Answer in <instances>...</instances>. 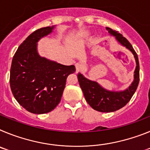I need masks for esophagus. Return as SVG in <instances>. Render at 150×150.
<instances>
[{
    "mask_svg": "<svg viewBox=\"0 0 150 150\" xmlns=\"http://www.w3.org/2000/svg\"><path fill=\"white\" fill-rule=\"evenodd\" d=\"M75 67H76V72L78 73L79 71H81L83 69V65L80 63H76L75 64Z\"/></svg>",
    "mask_w": 150,
    "mask_h": 150,
    "instance_id": "1",
    "label": "esophagus"
}]
</instances>
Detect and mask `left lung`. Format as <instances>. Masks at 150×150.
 <instances>
[{"instance_id": "8db88e82", "label": "left lung", "mask_w": 150, "mask_h": 150, "mask_svg": "<svg viewBox=\"0 0 150 150\" xmlns=\"http://www.w3.org/2000/svg\"><path fill=\"white\" fill-rule=\"evenodd\" d=\"M106 29L111 35L114 36L116 40L122 46L129 50L134 55L136 62L134 81L131 86L124 91H115L105 89L97 82L87 79L80 73L78 74L77 77L87 103L95 110L102 112H110L121 109L131 100L138 86L140 66L137 53L128 40L116 30H113L110 28H106Z\"/></svg>"}]
</instances>
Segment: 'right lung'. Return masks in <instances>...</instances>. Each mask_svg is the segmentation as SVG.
<instances>
[{
  "mask_svg": "<svg viewBox=\"0 0 150 150\" xmlns=\"http://www.w3.org/2000/svg\"><path fill=\"white\" fill-rule=\"evenodd\" d=\"M54 28H42L30 34L12 61L10 84L13 96L26 110L35 114L55 109L61 101L67 76L76 71L74 65H63L38 54V42Z\"/></svg>",
  "mask_w": 150,
  "mask_h": 150,
  "instance_id": "1",
  "label": "right lung"
}]
</instances>
